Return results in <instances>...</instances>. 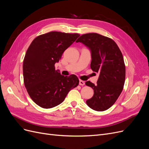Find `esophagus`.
Here are the masks:
<instances>
[{
	"label": "esophagus",
	"mask_w": 149,
	"mask_h": 149,
	"mask_svg": "<svg viewBox=\"0 0 149 149\" xmlns=\"http://www.w3.org/2000/svg\"><path fill=\"white\" fill-rule=\"evenodd\" d=\"M79 84L80 86H84V85L85 84V82L84 81H82V80H79Z\"/></svg>",
	"instance_id": "34e87169"
}]
</instances>
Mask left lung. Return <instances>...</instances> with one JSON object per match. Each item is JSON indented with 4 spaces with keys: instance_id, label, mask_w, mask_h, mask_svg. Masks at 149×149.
I'll list each match as a JSON object with an SVG mask.
<instances>
[{
    "instance_id": "1",
    "label": "left lung",
    "mask_w": 149,
    "mask_h": 149,
    "mask_svg": "<svg viewBox=\"0 0 149 149\" xmlns=\"http://www.w3.org/2000/svg\"><path fill=\"white\" fill-rule=\"evenodd\" d=\"M81 42L91 52V70L99 73L97 84L85 83L94 89L93 96L86 101L93 110L104 111L110 108L123 91L125 79V66L123 54L113 40L96 33L80 36Z\"/></svg>"
}]
</instances>
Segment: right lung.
Returning a JSON list of instances; mask_svg holds the SVG:
<instances>
[{
    "label": "right lung",
    "mask_w": 149,
    "mask_h": 149,
    "mask_svg": "<svg viewBox=\"0 0 149 149\" xmlns=\"http://www.w3.org/2000/svg\"><path fill=\"white\" fill-rule=\"evenodd\" d=\"M79 35L53 31L38 36L30 45L23 63L24 81L38 106L45 109L58 106L79 84L77 76L61 75L55 64Z\"/></svg>",
    "instance_id": "1"
}]
</instances>
